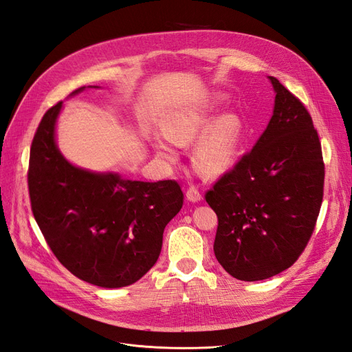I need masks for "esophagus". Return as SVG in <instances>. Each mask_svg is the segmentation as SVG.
I'll list each match as a JSON object with an SVG mask.
<instances>
[{"label": "esophagus", "instance_id": "esophagus-1", "mask_svg": "<svg viewBox=\"0 0 352 352\" xmlns=\"http://www.w3.org/2000/svg\"><path fill=\"white\" fill-rule=\"evenodd\" d=\"M186 198H188L189 201H192V202H198V201H201L202 195H201V192H199V189H198V188H195V186H189V188H188V190H186Z\"/></svg>", "mask_w": 352, "mask_h": 352}]
</instances>
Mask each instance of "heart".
<instances>
[{
  "label": "heart",
  "mask_w": 352,
  "mask_h": 352,
  "mask_svg": "<svg viewBox=\"0 0 352 352\" xmlns=\"http://www.w3.org/2000/svg\"><path fill=\"white\" fill-rule=\"evenodd\" d=\"M219 98L180 109L168 114L163 123L164 133L151 136L154 150L166 158L177 155V144L200 136L194 148V163L207 176H220L235 164L243 141V122L236 113H223L211 122Z\"/></svg>",
  "instance_id": "1"
}]
</instances>
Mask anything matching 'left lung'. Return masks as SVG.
Masks as SVG:
<instances>
[{"instance_id":"8db88e82","label":"left lung","mask_w":352,"mask_h":352,"mask_svg":"<svg viewBox=\"0 0 352 352\" xmlns=\"http://www.w3.org/2000/svg\"><path fill=\"white\" fill-rule=\"evenodd\" d=\"M274 110L252 150L206 192L219 226L214 254L245 282L272 278L298 260L320 212L322 144L305 105L273 76Z\"/></svg>"}]
</instances>
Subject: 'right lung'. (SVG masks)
Masks as SVG:
<instances>
[{"label": "right lung", "instance_id": "obj_1", "mask_svg": "<svg viewBox=\"0 0 352 352\" xmlns=\"http://www.w3.org/2000/svg\"><path fill=\"white\" fill-rule=\"evenodd\" d=\"M61 105L44 114L32 141V212L51 251L76 278L101 287L132 285L157 263L184 192L176 180L141 182L70 164L54 136Z\"/></svg>", "mask_w": 352, "mask_h": 352}]
</instances>
